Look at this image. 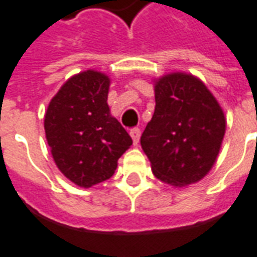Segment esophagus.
Here are the masks:
<instances>
[{
    "mask_svg": "<svg viewBox=\"0 0 257 257\" xmlns=\"http://www.w3.org/2000/svg\"><path fill=\"white\" fill-rule=\"evenodd\" d=\"M130 136H131V138H133L134 145H138V142H140V137H141V128H138V127L131 128Z\"/></svg>",
    "mask_w": 257,
    "mask_h": 257,
    "instance_id": "1",
    "label": "esophagus"
}]
</instances>
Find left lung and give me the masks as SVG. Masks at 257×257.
<instances>
[{"label": "left lung", "mask_w": 257, "mask_h": 257, "mask_svg": "<svg viewBox=\"0 0 257 257\" xmlns=\"http://www.w3.org/2000/svg\"><path fill=\"white\" fill-rule=\"evenodd\" d=\"M155 100L141 136L152 171L172 186L197 182L216 162L226 131L223 110L201 80L182 72L157 80Z\"/></svg>", "instance_id": "obj_1"}]
</instances>
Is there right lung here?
<instances>
[{
  "instance_id": "obj_1",
  "label": "right lung",
  "mask_w": 257,
  "mask_h": 257,
  "mask_svg": "<svg viewBox=\"0 0 257 257\" xmlns=\"http://www.w3.org/2000/svg\"><path fill=\"white\" fill-rule=\"evenodd\" d=\"M109 78L85 71L69 78L50 101L45 133L56 166L82 188L109 179L133 144L106 104Z\"/></svg>"
}]
</instances>
